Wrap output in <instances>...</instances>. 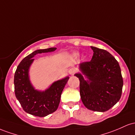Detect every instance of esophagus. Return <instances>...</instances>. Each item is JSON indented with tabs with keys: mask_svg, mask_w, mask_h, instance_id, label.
<instances>
[{
	"mask_svg": "<svg viewBox=\"0 0 135 135\" xmlns=\"http://www.w3.org/2000/svg\"><path fill=\"white\" fill-rule=\"evenodd\" d=\"M76 70L75 68H71V69L69 70V73L71 75H73L76 73Z\"/></svg>",
	"mask_w": 135,
	"mask_h": 135,
	"instance_id": "obj_1",
	"label": "esophagus"
}]
</instances>
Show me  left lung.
Instances as JSON below:
<instances>
[{"label":"left lung","mask_w":135,"mask_h":135,"mask_svg":"<svg viewBox=\"0 0 135 135\" xmlns=\"http://www.w3.org/2000/svg\"><path fill=\"white\" fill-rule=\"evenodd\" d=\"M94 51L92 59L80 64V69L89 80L80 73L81 99L86 108L95 112L110 110L120 99L123 79L119 62L108 51L90 46Z\"/></svg>","instance_id":"obj_1"}]
</instances>
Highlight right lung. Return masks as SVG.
<instances>
[{
	"label": "right lung",
	"instance_id": "right-lung-1",
	"mask_svg": "<svg viewBox=\"0 0 135 135\" xmlns=\"http://www.w3.org/2000/svg\"><path fill=\"white\" fill-rule=\"evenodd\" d=\"M57 49L49 48L37 50L23 59L15 73L14 84L16 98L25 112L43 117L54 112L58 108L62 92L69 77L55 81L44 92L34 90L28 78V68L34 60L32 57L37 54L50 52Z\"/></svg>",
	"mask_w": 135,
	"mask_h": 135
}]
</instances>
